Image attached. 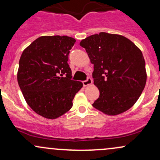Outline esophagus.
<instances>
[{
	"label": "esophagus",
	"instance_id": "esophagus-1",
	"mask_svg": "<svg viewBox=\"0 0 160 160\" xmlns=\"http://www.w3.org/2000/svg\"><path fill=\"white\" fill-rule=\"evenodd\" d=\"M92 83V80L90 78H88L86 80L82 81V84H83L84 86L91 85Z\"/></svg>",
	"mask_w": 160,
	"mask_h": 160
}]
</instances>
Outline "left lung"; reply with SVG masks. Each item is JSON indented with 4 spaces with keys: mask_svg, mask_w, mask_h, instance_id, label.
<instances>
[{
    "mask_svg": "<svg viewBox=\"0 0 160 160\" xmlns=\"http://www.w3.org/2000/svg\"><path fill=\"white\" fill-rule=\"evenodd\" d=\"M80 45L94 65L92 78L100 95L93 107L111 116L132 107L147 81L140 49L128 38L106 32L88 37Z\"/></svg>",
    "mask_w": 160,
    "mask_h": 160,
    "instance_id": "1",
    "label": "left lung"
}]
</instances>
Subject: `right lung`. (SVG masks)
I'll return each instance as SVG.
<instances>
[{"instance_id":"obj_1","label":"right lung","mask_w":160,"mask_h":160,"mask_svg":"<svg viewBox=\"0 0 160 160\" xmlns=\"http://www.w3.org/2000/svg\"><path fill=\"white\" fill-rule=\"evenodd\" d=\"M76 40L68 36H42L33 41L19 59L18 83L29 107L42 117L56 119L72 108L82 87L71 80L68 55Z\"/></svg>"}]
</instances>
